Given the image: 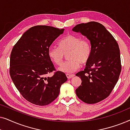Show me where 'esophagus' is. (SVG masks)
Returning a JSON list of instances; mask_svg holds the SVG:
<instances>
[{
	"label": "esophagus",
	"instance_id": "esophagus-1",
	"mask_svg": "<svg viewBox=\"0 0 130 130\" xmlns=\"http://www.w3.org/2000/svg\"><path fill=\"white\" fill-rule=\"evenodd\" d=\"M66 76H67V77L68 78V79H71V78H72V77H74V74H70L67 73L66 74Z\"/></svg>",
	"mask_w": 130,
	"mask_h": 130
}]
</instances>
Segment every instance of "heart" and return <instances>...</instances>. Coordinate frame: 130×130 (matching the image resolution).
I'll return each instance as SVG.
<instances>
[{"instance_id": "obj_1", "label": "heart", "mask_w": 130, "mask_h": 130, "mask_svg": "<svg viewBox=\"0 0 130 130\" xmlns=\"http://www.w3.org/2000/svg\"><path fill=\"white\" fill-rule=\"evenodd\" d=\"M58 47H50L48 50L50 58L56 65H61L67 54L68 60L59 68L66 73H72L82 65L89 61L92 55V45L89 40L79 35L68 34L61 39Z\"/></svg>"}]
</instances>
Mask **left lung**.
Wrapping results in <instances>:
<instances>
[{
    "label": "left lung",
    "instance_id": "8db88e82",
    "mask_svg": "<svg viewBox=\"0 0 130 130\" xmlns=\"http://www.w3.org/2000/svg\"><path fill=\"white\" fill-rule=\"evenodd\" d=\"M73 31L86 36L92 45L89 61L84 70L76 74L82 81L76 89V95L86 104H96L109 96L118 80L121 72L118 44L99 22L77 24Z\"/></svg>",
    "mask_w": 130,
    "mask_h": 130
}]
</instances>
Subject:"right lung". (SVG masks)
<instances>
[{
	"mask_svg": "<svg viewBox=\"0 0 130 130\" xmlns=\"http://www.w3.org/2000/svg\"><path fill=\"white\" fill-rule=\"evenodd\" d=\"M64 30L47 25L32 26L12 50L9 67L11 79L21 95L36 105H47L54 101L58 97L61 85L67 80L63 72L56 71L48 55L51 44ZM53 71V76L46 77Z\"/></svg>",
	"mask_w": 130,
	"mask_h": 130,
	"instance_id": "obj_1",
	"label": "right lung"
}]
</instances>
